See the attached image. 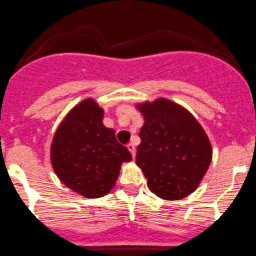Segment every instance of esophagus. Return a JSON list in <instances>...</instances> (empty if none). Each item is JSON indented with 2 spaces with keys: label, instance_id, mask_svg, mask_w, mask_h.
I'll return each instance as SVG.
<instances>
[{
  "label": "esophagus",
  "instance_id": "obj_1",
  "mask_svg": "<svg viewBox=\"0 0 256 256\" xmlns=\"http://www.w3.org/2000/svg\"><path fill=\"white\" fill-rule=\"evenodd\" d=\"M126 148L130 150V152L132 153V157L134 158V156H136V146H134V143H128V144H126Z\"/></svg>",
  "mask_w": 256,
  "mask_h": 256
}]
</instances>
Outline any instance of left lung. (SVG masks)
Listing matches in <instances>:
<instances>
[{
  "label": "left lung",
  "instance_id": "1",
  "mask_svg": "<svg viewBox=\"0 0 256 256\" xmlns=\"http://www.w3.org/2000/svg\"><path fill=\"white\" fill-rule=\"evenodd\" d=\"M144 116L136 163L150 191L181 200L198 187L212 160L208 134L187 109L166 98L137 104Z\"/></svg>",
  "mask_w": 256,
  "mask_h": 256
}]
</instances>
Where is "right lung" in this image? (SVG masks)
<instances>
[{
  "label": "right lung",
  "mask_w": 256,
  "mask_h": 256,
  "mask_svg": "<svg viewBox=\"0 0 256 256\" xmlns=\"http://www.w3.org/2000/svg\"><path fill=\"white\" fill-rule=\"evenodd\" d=\"M104 110L88 98L66 114L54 134L50 148L52 168L72 191L96 198L116 186L123 162L132 154L103 124Z\"/></svg>",
  "instance_id": "1"
}]
</instances>
